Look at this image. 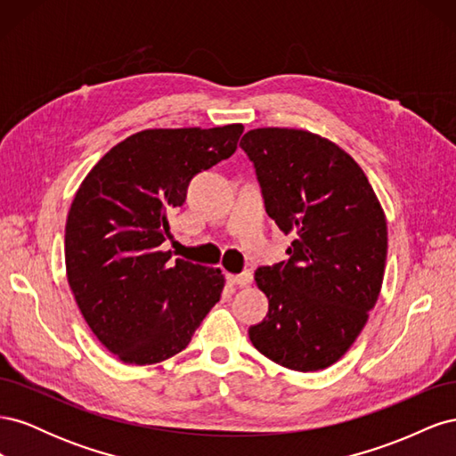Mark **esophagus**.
Masks as SVG:
<instances>
[{
	"label": "esophagus",
	"mask_w": 456,
	"mask_h": 456,
	"mask_svg": "<svg viewBox=\"0 0 456 456\" xmlns=\"http://www.w3.org/2000/svg\"><path fill=\"white\" fill-rule=\"evenodd\" d=\"M226 280L232 285L243 287V285H249L253 281V275H251V272H243V273H238V275L236 273H226Z\"/></svg>",
	"instance_id": "1"
}]
</instances>
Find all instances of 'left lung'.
<instances>
[{
	"label": "left lung",
	"mask_w": 456,
	"mask_h": 456,
	"mask_svg": "<svg viewBox=\"0 0 456 456\" xmlns=\"http://www.w3.org/2000/svg\"><path fill=\"white\" fill-rule=\"evenodd\" d=\"M240 146L268 216L295 238L287 260L255 272L268 314L249 338L281 367L327 369L360 337L380 295L388 253L380 201L354 158L320 134L262 127Z\"/></svg>",
	"instance_id": "1"
}]
</instances>
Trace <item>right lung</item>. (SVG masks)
<instances>
[{
    "mask_svg": "<svg viewBox=\"0 0 456 456\" xmlns=\"http://www.w3.org/2000/svg\"><path fill=\"white\" fill-rule=\"evenodd\" d=\"M241 123L146 129L84 178L66 220L68 283L81 315L119 362L151 365L183 352L220 300L218 268L171 260L169 215L198 173L228 159Z\"/></svg>",
    "mask_w": 456,
    "mask_h": 456,
    "instance_id": "right-lung-1",
    "label": "right lung"
}]
</instances>
